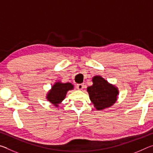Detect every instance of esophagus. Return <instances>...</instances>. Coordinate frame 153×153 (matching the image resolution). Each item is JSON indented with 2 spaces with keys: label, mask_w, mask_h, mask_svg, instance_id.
<instances>
[{
  "label": "esophagus",
  "mask_w": 153,
  "mask_h": 153,
  "mask_svg": "<svg viewBox=\"0 0 153 153\" xmlns=\"http://www.w3.org/2000/svg\"><path fill=\"white\" fill-rule=\"evenodd\" d=\"M84 84H77L76 86V88L78 90H82L84 88Z\"/></svg>",
  "instance_id": "obj_1"
}]
</instances>
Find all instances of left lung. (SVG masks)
<instances>
[{"instance_id":"left-lung-1","label":"left lung","mask_w":153,"mask_h":153,"mask_svg":"<svg viewBox=\"0 0 153 153\" xmlns=\"http://www.w3.org/2000/svg\"><path fill=\"white\" fill-rule=\"evenodd\" d=\"M93 85L88 87L90 99L97 110L110 107L116 102L119 94L117 87L108 83L101 76L92 78Z\"/></svg>"}]
</instances>
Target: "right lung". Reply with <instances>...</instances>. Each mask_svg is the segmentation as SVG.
Returning <instances> with one entry per match:
<instances>
[{
	"label": "right lung",
	"mask_w": 153,
	"mask_h": 153,
	"mask_svg": "<svg viewBox=\"0 0 153 153\" xmlns=\"http://www.w3.org/2000/svg\"><path fill=\"white\" fill-rule=\"evenodd\" d=\"M74 89V85L71 83L56 82L52 86V88L48 92L46 98L49 102L55 107H59V104L63 101L66 97L67 92L69 90Z\"/></svg>",
	"instance_id": "1"
}]
</instances>
